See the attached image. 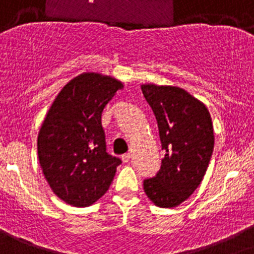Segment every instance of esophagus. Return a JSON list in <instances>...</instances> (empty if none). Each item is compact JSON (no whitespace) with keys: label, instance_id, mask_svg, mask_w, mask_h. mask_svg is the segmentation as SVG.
Segmentation results:
<instances>
[{"label":"esophagus","instance_id":"obj_1","mask_svg":"<svg viewBox=\"0 0 254 254\" xmlns=\"http://www.w3.org/2000/svg\"><path fill=\"white\" fill-rule=\"evenodd\" d=\"M130 158H131V154H130V153H125V154L122 155V159H123V162H124V163L129 162Z\"/></svg>","mask_w":254,"mask_h":254}]
</instances>
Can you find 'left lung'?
I'll use <instances>...</instances> for the list:
<instances>
[{"instance_id": "left-lung-1", "label": "left lung", "mask_w": 254, "mask_h": 254, "mask_svg": "<svg viewBox=\"0 0 254 254\" xmlns=\"http://www.w3.org/2000/svg\"><path fill=\"white\" fill-rule=\"evenodd\" d=\"M141 91L166 150L159 172L144 181V192L155 206H178L206 173L215 140L211 116L204 102L177 86L144 83Z\"/></svg>"}]
</instances>
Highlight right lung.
<instances>
[{"label":"right lung","instance_id":"obj_1","mask_svg":"<svg viewBox=\"0 0 254 254\" xmlns=\"http://www.w3.org/2000/svg\"><path fill=\"white\" fill-rule=\"evenodd\" d=\"M124 83L83 72L56 97L38 135V157L50 189L67 204L86 207L106 193L122 161L106 152L104 107Z\"/></svg>","mask_w":254,"mask_h":254}]
</instances>
